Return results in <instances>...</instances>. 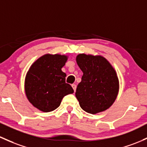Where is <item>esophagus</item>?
Segmentation results:
<instances>
[{
  "label": "esophagus",
  "instance_id": "esophagus-1",
  "mask_svg": "<svg viewBox=\"0 0 147 147\" xmlns=\"http://www.w3.org/2000/svg\"><path fill=\"white\" fill-rule=\"evenodd\" d=\"M72 88H73L74 91L75 92V91H76V88H77L76 84H72Z\"/></svg>",
  "mask_w": 147,
  "mask_h": 147
}]
</instances>
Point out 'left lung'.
I'll return each instance as SVG.
<instances>
[{
	"mask_svg": "<svg viewBox=\"0 0 147 147\" xmlns=\"http://www.w3.org/2000/svg\"><path fill=\"white\" fill-rule=\"evenodd\" d=\"M76 61L83 72L75 93L80 107L93 114L106 110L115 101L119 92L116 71L101 56L82 54Z\"/></svg>",
	"mask_w": 147,
	"mask_h": 147,
	"instance_id": "obj_1",
	"label": "left lung"
}]
</instances>
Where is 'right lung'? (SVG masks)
Instances as JSON below:
<instances>
[{"label":"right lung","instance_id":"obj_1","mask_svg":"<svg viewBox=\"0 0 147 147\" xmlns=\"http://www.w3.org/2000/svg\"><path fill=\"white\" fill-rule=\"evenodd\" d=\"M67 56L46 54L38 59L29 69L25 80V91L29 102L44 112L60 106L66 95L74 90L65 83L66 74L61 70Z\"/></svg>","mask_w":147,"mask_h":147}]
</instances>
